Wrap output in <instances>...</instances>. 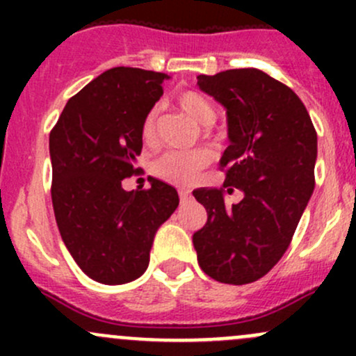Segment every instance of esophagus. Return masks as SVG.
<instances>
[{"label": "esophagus", "instance_id": "obj_1", "mask_svg": "<svg viewBox=\"0 0 356 356\" xmlns=\"http://www.w3.org/2000/svg\"><path fill=\"white\" fill-rule=\"evenodd\" d=\"M179 198H181V203H188V201L191 200V195H189V191H186V189H179Z\"/></svg>", "mask_w": 356, "mask_h": 356}]
</instances>
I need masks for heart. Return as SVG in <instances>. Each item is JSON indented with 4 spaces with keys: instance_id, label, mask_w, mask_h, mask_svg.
<instances>
[{
    "instance_id": "obj_1",
    "label": "heart",
    "mask_w": 356,
    "mask_h": 356,
    "mask_svg": "<svg viewBox=\"0 0 356 356\" xmlns=\"http://www.w3.org/2000/svg\"><path fill=\"white\" fill-rule=\"evenodd\" d=\"M179 108L186 115L198 122L200 125H211L215 120V108L203 95L196 91H186L177 96ZM158 120H160V108L153 106L145 115L141 122V138L146 145H153L156 139ZM213 160V153L208 149H170L158 156L152 165V170L161 181H167L170 184L184 186L196 179V175Z\"/></svg>"
}]
</instances>
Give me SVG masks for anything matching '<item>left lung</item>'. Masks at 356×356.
<instances>
[{
    "mask_svg": "<svg viewBox=\"0 0 356 356\" xmlns=\"http://www.w3.org/2000/svg\"><path fill=\"white\" fill-rule=\"evenodd\" d=\"M227 110L224 188L196 189L207 224L193 234L201 270L224 284L264 277L288 250L315 188L317 132L296 92L258 68L198 75ZM243 191L227 207L223 196Z\"/></svg>",
    "mask_w": 356,
    "mask_h": 356,
    "instance_id": "8db88e82",
    "label": "left lung"
}]
</instances>
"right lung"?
I'll return each mask as SVG.
<instances>
[{
    "mask_svg": "<svg viewBox=\"0 0 356 356\" xmlns=\"http://www.w3.org/2000/svg\"><path fill=\"white\" fill-rule=\"evenodd\" d=\"M167 79L143 68H110L68 99L49 132L58 231L75 264L102 284L145 274L158 227L179 204L177 191L158 179L148 189L122 188L139 170L141 122Z\"/></svg>",
    "mask_w": 356,
    "mask_h": 356,
    "instance_id": "1",
    "label": "right lung"
}]
</instances>
